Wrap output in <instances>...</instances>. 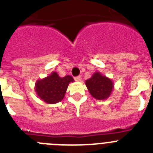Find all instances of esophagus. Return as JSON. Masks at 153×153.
Segmentation results:
<instances>
[{
    "label": "esophagus",
    "mask_w": 153,
    "mask_h": 153,
    "mask_svg": "<svg viewBox=\"0 0 153 153\" xmlns=\"http://www.w3.org/2000/svg\"><path fill=\"white\" fill-rule=\"evenodd\" d=\"M74 79H75L76 81H77V82H79V81H81V76H76V77H74Z\"/></svg>",
    "instance_id": "esophagus-1"
}]
</instances>
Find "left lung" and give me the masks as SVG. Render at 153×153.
<instances>
[{"instance_id": "left-lung-1", "label": "left lung", "mask_w": 153, "mask_h": 153, "mask_svg": "<svg viewBox=\"0 0 153 153\" xmlns=\"http://www.w3.org/2000/svg\"><path fill=\"white\" fill-rule=\"evenodd\" d=\"M86 86L93 97L98 100H106L110 96L113 89V81L100 72L93 74L91 78L86 80Z\"/></svg>"}]
</instances>
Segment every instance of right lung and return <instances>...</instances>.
I'll list each match as a JSON object with an SVG mask.
<instances>
[{
	"mask_svg": "<svg viewBox=\"0 0 153 153\" xmlns=\"http://www.w3.org/2000/svg\"><path fill=\"white\" fill-rule=\"evenodd\" d=\"M74 81L70 76L60 77L57 73L53 72L47 77L36 81L35 91L36 95L47 103H56L63 100L69 83Z\"/></svg>",
	"mask_w": 153,
	"mask_h": 153,
	"instance_id": "obj_1",
	"label": "right lung"
}]
</instances>
